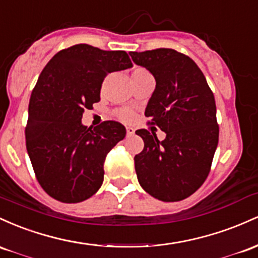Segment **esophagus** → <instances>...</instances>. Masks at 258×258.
<instances>
[{
  "label": "esophagus",
  "instance_id": "obj_1",
  "mask_svg": "<svg viewBox=\"0 0 258 258\" xmlns=\"http://www.w3.org/2000/svg\"><path fill=\"white\" fill-rule=\"evenodd\" d=\"M135 134V129L132 128V126H126V135L128 137H133Z\"/></svg>",
  "mask_w": 258,
  "mask_h": 258
}]
</instances>
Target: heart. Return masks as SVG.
I'll return each instance as SVG.
<instances>
[{"label": "heart", "mask_w": 258, "mask_h": 258, "mask_svg": "<svg viewBox=\"0 0 258 258\" xmlns=\"http://www.w3.org/2000/svg\"><path fill=\"white\" fill-rule=\"evenodd\" d=\"M147 74H150V73L146 71V69H145V68H140V67H139V68H135L134 71H133L132 78L143 77V75H147ZM115 115H117V117L119 118L120 120L130 121V120L133 119V118H134V112L130 111V109L124 108V109H119V111L115 112Z\"/></svg>", "instance_id": "obj_1"}]
</instances>
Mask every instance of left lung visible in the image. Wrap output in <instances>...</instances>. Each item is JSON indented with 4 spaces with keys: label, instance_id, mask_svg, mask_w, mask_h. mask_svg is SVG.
Masks as SVG:
<instances>
[{
    "label": "left lung",
    "instance_id": "left-lung-1",
    "mask_svg": "<svg viewBox=\"0 0 258 258\" xmlns=\"http://www.w3.org/2000/svg\"><path fill=\"white\" fill-rule=\"evenodd\" d=\"M129 54L155 77L145 115L166 133L160 141L146 129L135 132L144 140V150L134 157L138 180L153 198L180 201L210 173L219 135L215 96L201 69L180 52L157 48Z\"/></svg>",
    "mask_w": 258,
    "mask_h": 258
}]
</instances>
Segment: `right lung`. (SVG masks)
<instances>
[{"label":"right lung","instance_id":"add662e5","mask_svg":"<svg viewBox=\"0 0 258 258\" xmlns=\"http://www.w3.org/2000/svg\"><path fill=\"white\" fill-rule=\"evenodd\" d=\"M130 67L125 51L79 43L59 51L43 68L29 101L25 141L37 181L51 198L77 204L102 185L107 153L126 132L114 120L88 128L83 113L100 101L107 74Z\"/></svg>","mask_w":258,"mask_h":258}]
</instances>
